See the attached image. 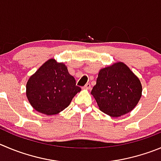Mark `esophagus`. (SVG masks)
Here are the masks:
<instances>
[{
  "label": "esophagus",
  "instance_id": "34e87169",
  "mask_svg": "<svg viewBox=\"0 0 161 161\" xmlns=\"http://www.w3.org/2000/svg\"><path fill=\"white\" fill-rule=\"evenodd\" d=\"M83 88H84V89H86V90H90V89H91V84L86 83L85 86H84Z\"/></svg>",
  "mask_w": 161,
  "mask_h": 161
}]
</instances>
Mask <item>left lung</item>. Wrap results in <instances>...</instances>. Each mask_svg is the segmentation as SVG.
<instances>
[{"label":"left lung","mask_w":161,"mask_h":161,"mask_svg":"<svg viewBox=\"0 0 161 161\" xmlns=\"http://www.w3.org/2000/svg\"><path fill=\"white\" fill-rule=\"evenodd\" d=\"M142 93L139 79L121 62L99 70L91 91L100 110L111 117L122 116L133 110Z\"/></svg>","instance_id":"left-lung-1"}]
</instances>
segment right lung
<instances>
[{"mask_svg": "<svg viewBox=\"0 0 161 161\" xmlns=\"http://www.w3.org/2000/svg\"><path fill=\"white\" fill-rule=\"evenodd\" d=\"M80 91L65 64L54 58L45 62L26 84V95L31 106L46 115L57 114L66 109Z\"/></svg>", "mask_w": 161, "mask_h": 161, "instance_id": "obj_1", "label": "right lung"}]
</instances>
